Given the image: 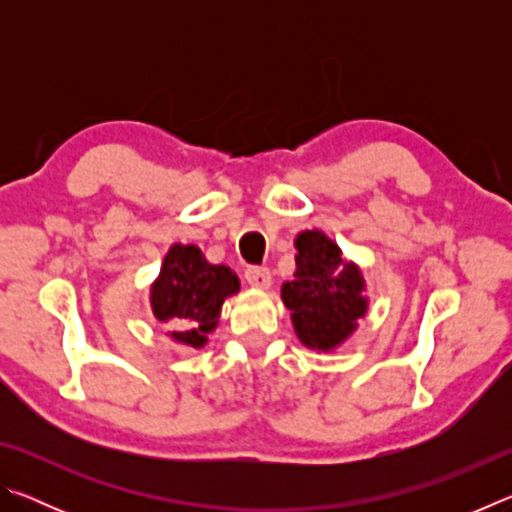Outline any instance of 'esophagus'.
Listing matches in <instances>:
<instances>
[{"mask_svg": "<svg viewBox=\"0 0 512 512\" xmlns=\"http://www.w3.org/2000/svg\"><path fill=\"white\" fill-rule=\"evenodd\" d=\"M244 277L250 287H257V289L271 287V271H268L266 266H248Z\"/></svg>", "mask_w": 512, "mask_h": 512, "instance_id": "obj_1", "label": "esophagus"}]
</instances>
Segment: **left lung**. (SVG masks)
<instances>
[{
	"label": "left lung",
	"instance_id": "1",
	"mask_svg": "<svg viewBox=\"0 0 512 512\" xmlns=\"http://www.w3.org/2000/svg\"><path fill=\"white\" fill-rule=\"evenodd\" d=\"M296 246V277L282 287V300L291 309L298 339L309 348L332 350L366 314L363 277L323 232H302Z\"/></svg>",
	"mask_w": 512,
	"mask_h": 512
}]
</instances>
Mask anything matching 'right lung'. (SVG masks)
<instances>
[{
  "instance_id": "obj_1",
  "label": "right lung",
  "mask_w": 512,
  "mask_h": 512,
  "mask_svg": "<svg viewBox=\"0 0 512 512\" xmlns=\"http://www.w3.org/2000/svg\"><path fill=\"white\" fill-rule=\"evenodd\" d=\"M239 291L228 266H214L196 246H171L151 289L155 318L171 325V336L189 348H201L216 327L223 300Z\"/></svg>"
}]
</instances>
